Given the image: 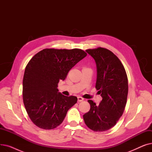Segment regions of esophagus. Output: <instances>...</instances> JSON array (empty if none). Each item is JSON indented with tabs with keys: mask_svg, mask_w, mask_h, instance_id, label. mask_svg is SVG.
I'll list each match as a JSON object with an SVG mask.
<instances>
[{
	"mask_svg": "<svg viewBox=\"0 0 152 152\" xmlns=\"http://www.w3.org/2000/svg\"><path fill=\"white\" fill-rule=\"evenodd\" d=\"M83 100H84V99L82 98L81 97H77V101H78V102H83Z\"/></svg>",
	"mask_w": 152,
	"mask_h": 152,
	"instance_id": "1",
	"label": "esophagus"
}]
</instances>
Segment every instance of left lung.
<instances>
[{"instance_id": "8db88e82", "label": "left lung", "mask_w": 152, "mask_h": 152, "mask_svg": "<svg viewBox=\"0 0 152 152\" xmlns=\"http://www.w3.org/2000/svg\"><path fill=\"white\" fill-rule=\"evenodd\" d=\"M86 51L96 63L95 88L102 100L99 105L89 100L91 109L83 118L91 130L106 131L117 123L124 112L128 94L127 75L120 60L110 50L99 47Z\"/></svg>"}]
</instances>
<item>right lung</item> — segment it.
I'll use <instances>...</instances> for the list:
<instances>
[{"instance_id": "right-lung-1", "label": "right lung", "mask_w": 152, "mask_h": 152, "mask_svg": "<svg viewBox=\"0 0 152 152\" xmlns=\"http://www.w3.org/2000/svg\"><path fill=\"white\" fill-rule=\"evenodd\" d=\"M86 55L78 49H45L30 60L23 76V99L29 117L37 127H57L76 103V97H67L58 92V84Z\"/></svg>"}]
</instances>
